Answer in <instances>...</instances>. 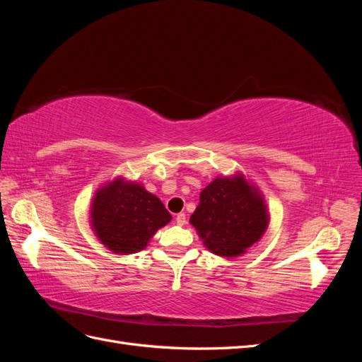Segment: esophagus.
<instances>
[{"label":"esophagus","instance_id":"esophagus-1","mask_svg":"<svg viewBox=\"0 0 362 362\" xmlns=\"http://www.w3.org/2000/svg\"><path fill=\"white\" fill-rule=\"evenodd\" d=\"M185 214L184 213H180V214H177V225H180V226H182V225H185Z\"/></svg>","mask_w":362,"mask_h":362}]
</instances>
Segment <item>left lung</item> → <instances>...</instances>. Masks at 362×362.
I'll list each match as a JSON object with an SVG mask.
<instances>
[{"label": "left lung", "mask_w": 362, "mask_h": 362, "mask_svg": "<svg viewBox=\"0 0 362 362\" xmlns=\"http://www.w3.org/2000/svg\"><path fill=\"white\" fill-rule=\"evenodd\" d=\"M190 223L213 254L237 257L266 233L269 213L255 185L237 173L216 178L206 185Z\"/></svg>", "instance_id": "1"}]
</instances>
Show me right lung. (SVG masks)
<instances>
[{"label": "right lung", "instance_id": "right-lung-1", "mask_svg": "<svg viewBox=\"0 0 362 362\" xmlns=\"http://www.w3.org/2000/svg\"><path fill=\"white\" fill-rule=\"evenodd\" d=\"M172 221L163 202L144 185L116 178L96 190L90 223L98 240L115 254L145 249L160 228Z\"/></svg>", "mask_w": 362, "mask_h": 362}]
</instances>
